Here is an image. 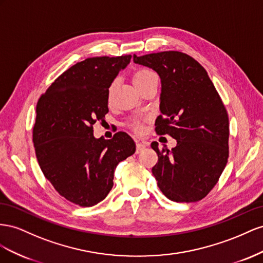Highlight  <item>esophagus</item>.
<instances>
[{
    "mask_svg": "<svg viewBox=\"0 0 263 263\" xmlns=\"http://www.w3.org/2000/svg\"><path fill=\"white\" fill-rule=\"evenodd\" d=\"M145 143L144 142H137V154H139V153H141L142 151H143V149L145 148Z\"/></svg>",
    "mask_w": 263,
    "mask_h": 263,
    "instance_id": "esophagus-1",
    "label": "esophagus"
}]
</instances>
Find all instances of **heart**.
Here are the masks:
<instances>
[{"mask_svg": "<svg viewBox=\"0 0 263 263\" xmlns=\"http://www.w3.org/2000/svg\"><path fill=\"white\" fill-rule=\"evenodd\" d=\"M155 76V73L149 71V70H146V69H143V70H139L138 72H136V74H134L133 77V81L134 84L137 85L138 88H140L142 85L144 84L145 81H147L149 78ZM116 87V81L112 82V84L109 86L108 88V101L110 102L111 101V96H112V91H114V89ZM134 127H136V130H140V126L139 125H134Z\"/></svg>", "mask_w": 263, "mask_h": 263, "instance_id": "1", "label": "heart"}]
</instances>
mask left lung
Returning a JSON list of instances; mask_svg holds the SVG:
<instances>
[{"label": "left lung", "instance_id": "1", "mask_svg": "<svg viewBox=\"0 0 263 263\" xmlns=\"http://www.w3.org/2000/svg\"><path fill=\"white\" fill-rule=\"evenodd\" d=\"M133 62L159 73L161 115L155 131L177 141L172 151H160L152 142L159 156L152 168L157 186L173 201H198L218 182L229 156V120L220 96L204 67L184 52L133 55Z\"/></svg>", "mask_w": 263, "mask_h": 263}]
</instances>
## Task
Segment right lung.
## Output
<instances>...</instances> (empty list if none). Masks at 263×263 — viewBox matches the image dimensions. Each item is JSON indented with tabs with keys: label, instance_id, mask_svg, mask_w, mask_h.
Listing matches in <instances>:
<instances>
[{
	"label": "right lung",
	"instance_id": "right-lung-1",
	"mask_svg": "<svg viewBox=\"0 0 263 263\" xmlns=\"http://www.w3.org/2000/svg\"><path fill=\"white\" fill-rule=\"evenodd\" d=\"M131 55L92 57L71 66L41 96L33 142L43 174L61 196L81 207L106 198L117 165L136 152L125 132L93 137L108 109V88Z\"/></svg>",
	"mask_w": 263,
	"mask_h": 263
}]
</instances>
